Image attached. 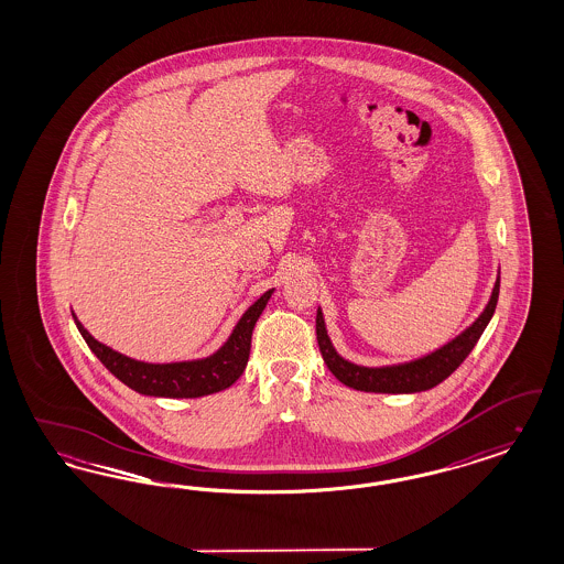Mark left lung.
<instances>
[{
  "mask_svg": "<svg viewBox=\"0 0 564 564\" xmlns=\"http://www.w3.org/2000/svg\"><path fill=\"white\" fill-rule=\"evenodd\" d=\"M499 300V276L492 288V295L484 308L482 315L471 323L463 334H458L453 343L444 345L442 349L431 352L423 359L402 364V366H387V368H361L347 359H343L327 338L322 311H317V343L322 350L323 361L329 372L350 389L368 391V393H419L427 391L431 387L440 384L456 368L465 361V357L480 340L486 325L490 322Z\"/></svg>",
  "mask_w": 564,
  "mask_h": 564,
  "instance_id": "left-lung-1",
  "label": "left lung"
}]
</instances>
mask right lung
I'll use <instances>...</instances> for the list:
<instances>
[{"label":"right lung","instance_id":"right-lung-1","mask_svg":"<svg viewBox=\"0 0 564 564\" xmlns=\"http://www.w3.org/2000/svg\"><path fill=\"white\" fill-rule=\"evenodd\" d=\"M270 294L272 290L260 295V300L247 308V313L242 315L241 322L237 323L235 332L221 349L212 357L198 361L143 364L97 343L76 317L74 322L80 329L82 338L99 357V361L137 393L154 398H203L228 389L242 375L251 350L253 325L267 308Z\"/></svg>","mask_w":564,"mask_h":564}]
</instances>
